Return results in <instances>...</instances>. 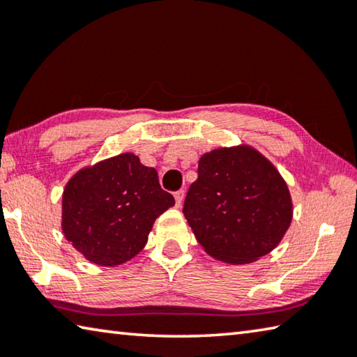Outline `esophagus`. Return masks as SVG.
Here are the masks:
<instances>
[{
	"label": "esophagus",
	"instance_id": "1",
	"mask_svg": "<svg viewBox=\"0 0 357 357\" xmlns=\"http://www.w3.org/2000/svg\"><path fill=\"white\" fill-rule=\"evenodd\" d=\"M174 197H175V205H177V207H182L183 199H185V191L178 190L177 192H174Z\"/></svg>",
	"mask_w": 357,
	"mask_h": 357
}]
</instances>
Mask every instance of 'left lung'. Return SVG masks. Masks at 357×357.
I'll return each instance as SVG.
<instances>
[{
    "label": "left lung",
    "instance_id": "obj_1",
    "mask_svg": "<svg viewBox=\"0 0 357 357\" xmlns=\"http://www.w3.org/2000/svg\"><path fill=\"white\" fill-rule=\"evenodd\" d=\"M183 215L211 257L245 265L276 248L290 227L291 196L285 180L259 150L241 144L204 153Z\"/></svg>",
    "mask_w": 357,
    "mask_h": 357
}]
</instances>
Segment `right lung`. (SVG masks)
<instances>
[{
    "label": "right lung",
    "instance_id": "1",
    "mask_svg": "<svg viewBox=\"0 0 357 357\" xmlns=\"http://www.w3.org/2000/svg\"><path fill=\"white\" fill-rule=\"evenodd\" d=\"M175 204L158 174L135 153L79 169L62 192V234L100 266H117L139 254L153 222Z\"/></svg>",
    "mask_w": 357,
    "mask_h": 357
}]
</instances>
